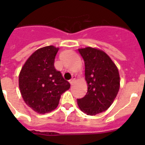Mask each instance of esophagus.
Masks as SVG:
<instances>
[{"label":"esophagus","instance_id":"1","mask_svg":"<svg viewBox=\"0 0 145 145\" xmlns=\"http://www.w3.org/2000/svg\"><path fill=\"white\" fill-rule=\"evenodd\" d=\"M75 76H73L72 77V78H71V79H70L69 80V83H70V84L71 85H73L74 84V81H75Z\"/></svg>","mask_w":145,"mask_h":145}]
</instances>
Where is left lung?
<instances>
[{"mask_svg":"<svg viewBox=\"0 0 145 145\" xmlns=\"http://www.w3.org/2000/svg\"><path fill=\"white\" fill-rule=\"evenodd\" d=\"M78 52L85 62L88 92L77 102L81 111L93 116L106 111L113 103L119 90V73L116 64L101 50L87 47Z\"/></svg>","mask_w":145,"mask_h":145,"instance_id":"obj_1","label":"left lung"}]
</instances>
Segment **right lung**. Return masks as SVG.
<instances>
[{
  "label": "right lung",
  "mask_w": 145,
  "mask_h": 145,
  "mask_svg": "<svg viewBox=\"0 0 145 145\" xmlns=\"http://www.w3.org/2000/svg\"><path fill=\"white\" fill-rule=\"evenodd\" d=\"M59 48L49 45L35 51L22 68L19 87L24 101L33 111L45 114L55 109L62 93L70 88L54 66Z\"/></svg>",
  "instance_id": "right-lung-1"
}]
</instances>
